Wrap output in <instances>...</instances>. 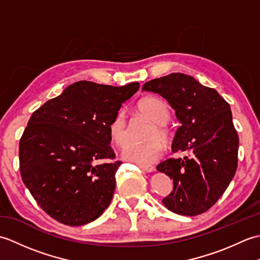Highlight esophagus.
Wrapping results in <instances>:
<instances>
[{
  "label": "esophagus",
  "mask_w": 260,
  "mask_h": 260,
  "mask_svg": "<svg viewBox=\"0 0 260 260\" xmlns=\"http://www.w3.org/2000/svg\"><path fill=\"white\" fill-rule=\"evenodd\" d=\"M140 169L142 171H144V172H153L154 168L152 165H140Z\"/></svg>",
  "instance_id": "34e87169"
}]
</instances>
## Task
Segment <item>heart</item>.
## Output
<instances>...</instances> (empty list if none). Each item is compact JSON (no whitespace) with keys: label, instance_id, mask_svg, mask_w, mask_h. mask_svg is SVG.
Here are the masks:
<instances>
[{"label":"heart","instance_id":"obj_1","mask_svg":"<svg viewBox=\"0 0 260 260\" xmlns=\"http://www.w3.org/2000/svg\"><path fill=\"white\" fill-rule=\"evenodd\" d=\"M136 108L154 123L144 143H128L121 151V157L126 161L140 165H150L162 156L164 145L171 142V132L165 127L170 117L168 104L158 97H145L137 103ZM108 132L116 145H124L127 141V126L123 112H118L108 124Z\"/></svg>","mask_w":260,"mask_h":260}]
</instances>
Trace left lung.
Listing matches in <instances>:
<instances>
[{"mask_svg":"<svg viewBox=\"0 0 260 260\" xmlns=\"http://www.w3.org/2000/svg\"><path fill=\"white\" fill-rule=\"evenodd\" d=\"M142 90L158 93L175 110L181 126L172 151L189 153L156 167L173 180V191L163 204L182 215L206 212L223 194L238 164L239 139L230 105L213 88L181 73L147 81Z\"/></svg>","mask_w":260,"mask_h":260,"instance_id":"left-lung-1","label":"left lung"}]
</instances>
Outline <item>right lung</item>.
<instances>
[{
  "label": "right lung",
  "mask_w": 260,
  "mask_h": 260,
  "mask_svg": "<svg viewBox=\"0 0 260 260\" xmlns=\"http://www.w3.org/2000/svg\"><path fill=\"white\" fill-rule=\"evenodd\" d=\"M78 81L46 102L29 119L20 140V172L43 211L67 225L101 217L115 191L108 124L139 90Z\"/></svg>",
  "instance_id": "obj_1"
}]
</instances>
